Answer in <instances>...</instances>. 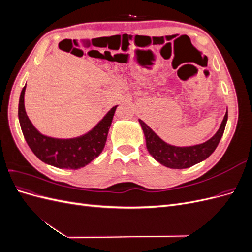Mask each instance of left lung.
I'll use <instances>...</instances> for the list:
<instances>
[{
	"mask_svg": "<svg viewBox=\"0 0 252 252\" xmlns=\"http://www.w3.org/2000/svg\"><path fill=\"white\" fill-rule=\"evenodd\" d=\"M227 119L228 111L225 114L218 132L210 140L189 147H175L168 145L159 139L142 120H139V122L143 129L145 140H146L147 149L155 159L168 168L184 169L204 161L216 150L223 136Z\"/></svg>",
	"mask_w": 252,
	"mask_h": 252,
	"instance_id": "1",
	"label": "left lung"
}]
</instances>
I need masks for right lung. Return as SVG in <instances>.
Returning a JSON list of instances; mask_svg holds the SVG:
<instances>
[{
    "label": "right lung",
    "instance_id": "1",
    "mask_svg": "<svg viewBox=\"0 0 252 252\" xmlns=\"http://www.w3.org/2000/svg\"><path fill=\"white\" fill-rule=\"evenodd\" d=\"M23 87L19 101V121L23 135L33 154L42 162L61 169H79L100 156L107 140L108 130L118 106H114L93 130L74 139H55L43 135L28 119Z\"/></svg>",
    "mask_w": 252,
    "mask_h": 252
}]
</instances>
